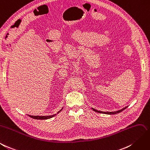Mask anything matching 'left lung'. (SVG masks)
Masks as SVG:
<instances>
[{"mask_svg":"<svg viewBox=\"0 0 150 150\" xmlns=\"http://www.w3.org/2000/svg\"><path fill=\"white\" fill-rule=\"evenodd\" d=\"M128 106L125 107L122 109H120L119 110H117V111H115V112H102V111H100V110H97L96 109L93 108H91L93 109V110L96 112H98L100 113V114H108V115H114V114H119V113L122 112L124 110H125V108H126Z\"/></svg>","mask_w":150,"mask_h":150,"instance_id":"8db88e82","label":"left lung"}]
</instances>
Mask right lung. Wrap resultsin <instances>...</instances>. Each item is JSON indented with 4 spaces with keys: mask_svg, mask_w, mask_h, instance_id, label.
I'll list each match as a JSON object with an SVG mask.
<instances>
[{
    "mask_svg": "<svg viewBox=\"0 0 150 150\" xmlns=\"http://www.w3.org/2000/svg\"><path fill=\"white\" fill-rule=\"evenodd\" d=\"M62 108H63V107H62L61 109H60V110L57 113V114H54V115H47V116H34V115H28V116H30V117H31V118L35 119H38V120L48 119L52 118V117H55V115H57V114H59V113L62 110Z\"/></svg>",
    "mask_w": 150,
    "mask_h": 150,
    "instance_id": "1",
    "label": "right lung"
}]
</instances>
